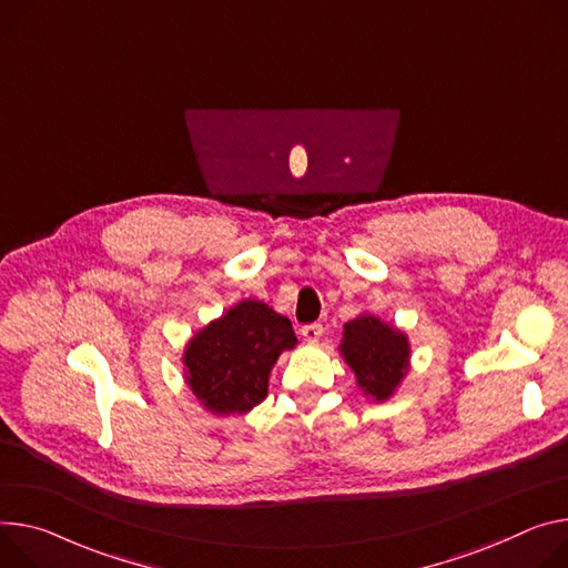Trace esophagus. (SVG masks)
I'll return each mask as SVG.
<instances>
[{
    "mask_svg": "<svg viewBox=\"0 0 568 568\" xmlns=\"http://www.w3.org/2000/svg\"><path fill=\"white\" fill-rule=\"evenodd\" d=\"M301 335L305 342H320L324 335V326L322 324H307L301 328Z\"/></svg>",
    "mask_w": 568,
    "mask_h": 568,
    "instance_id": "esophagus-1",
    "label": "esophagus"
}]
</instances>
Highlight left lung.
<instances>
[{"instance_id": "left-lung-1", "label": "left lung", "mask_w": 568, "mask_h": 568, "mask_svg": "<svg viewBox=\"0 0 568 568\" xmlns=\"http://www.w3.org/2000/svg\"><path fill=\"white\" fill-rule=\"evenodd\" d=\"M337 351L355 374L357 389L374 403L389 400L409 372L407 333L372 313L344 324Z\"/></svg>"}]
</instances>
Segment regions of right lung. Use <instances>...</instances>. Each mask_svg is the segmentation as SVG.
I'll return each instance as SVG.
<instances>
[{
    "label": "right lung",
    "instance_id": "obj_1",
    "mask_svg": "<svg viewBox=\"0 0 568 568\" xmlns=\"http://www.w3.org/2000/svg\"><path fill=\"white\" fill-rule=\"evenodd\" d=\"M296 344L287 317L265 301L242 298L187 339L183 378L211 415H246L267 398L276 359Z\"/></svg>",
    "mask_w": 568,
    "mask_h": 568
}]
</instances>
